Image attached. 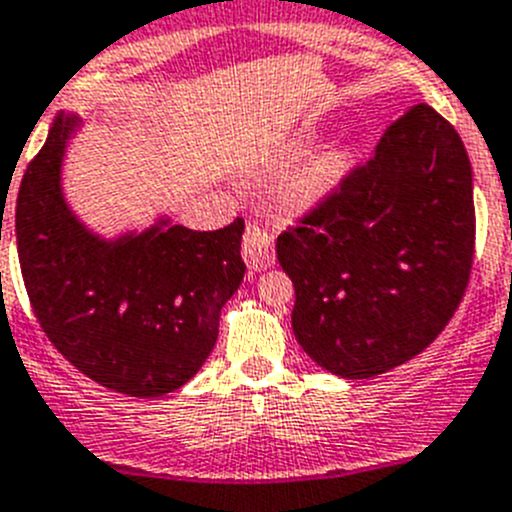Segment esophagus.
I'll use <instances>...</instances> for the list:
<instances>
[{"mask_svg": "<svg viewBox=\"0 0 512 512\" xmlns=\"http://www.w3.org/2000/svg\"><path fill=\"white\" fill-rule=\"evenodd\" d=\"M242 255H245L250 270H265V267L273 265L275 252L270 234L257 227V224H247L245 237H242Z\"/></svg>", "mask_w": 512, "mask_h": 512, "instance_id": "1", "label": "esophagus"}]
</instances>
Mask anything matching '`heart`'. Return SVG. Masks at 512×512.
Segmentation results:
<instances>
[{"mask_svg": "<svg viewBox=\"0 0 512 512\" xmlns=\"http://www.w3.org/2000/svg\"><path fill=\"white\" fill-rule=\"evenodd\" d=\"M336 178V168L334 165H316L296 183V201L301 204H311V201L321 199L326 191L331 188Z\"/></svg>", "mask_w": 512, "mask_h": 512, "instance_id": "1", "label": "heart"}]
</instances>
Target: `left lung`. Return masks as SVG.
Wrapping results in <instances>:
<instances>
[{
	"instance_id": "obj_1",
	"label": "left lung",
	"mask_w": 512,
	"mask_h": 512,
	"mask_svg": "<svg viewBox=\"0 0 512 512\" xmlns=\"http://www.w3.org/2000/svg\"><path fill=\"white\" fill-rule=\"evenodd\" d=\"M474 224L462 137L418 101L278 237L308 357L365 380L421 354L462 303Z\"/></svg>"
}]
</instances>
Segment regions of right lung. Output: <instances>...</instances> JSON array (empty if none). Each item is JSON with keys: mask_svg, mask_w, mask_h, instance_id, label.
<instances>
[{"mask_svg": "<svg viewBox=\"0 0 512 512\" xmlns=\"http://www.w3.org/2000/svg\"><path fill=\"white\" fill-rule=\"evenodd\" d=\"M71 127L63 117L53 124L12 209L27 298L78 372L114 393L160 398L186 385L214 349L219 313L247 270L239 255L245 219L216 232L176 224L99 242L61 196Z\"/></svg>", "mask_w": 512, "mask_h": 512, "instance_id": "add662e5", "label": "right lung"}]
</instances>
